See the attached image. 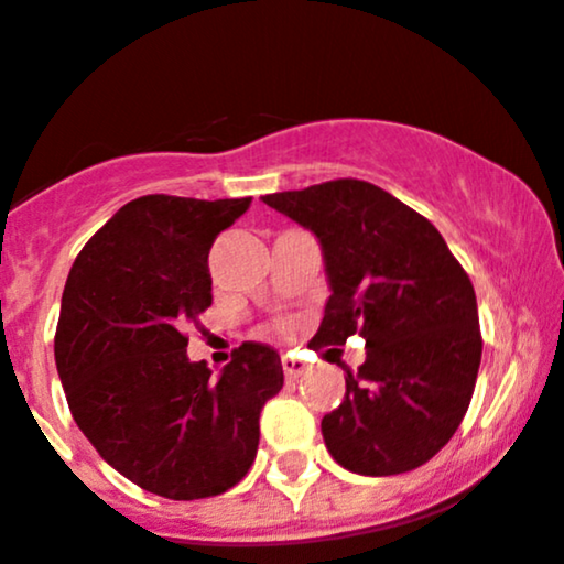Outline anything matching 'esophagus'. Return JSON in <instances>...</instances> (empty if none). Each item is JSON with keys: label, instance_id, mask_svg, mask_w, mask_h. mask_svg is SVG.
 Wrapping results in <instances>:
<instances>
[{"label": "esophagus", "instance_id": "34e87169", "mask_svg": "<svg viewBox=\"0 0 564 564\" xmlns=\"http://www.w3.org/2000/svg\"><path fill=\"white\" fill-rule=\"evenodd\" d=\"M282 370H284V378H288V381H295L301 372L308 370V365L303 362L301 357H293V354H288V357H282Z\"/></svg>", "mask_w": 564, "mask_h": 564}]
</instances>
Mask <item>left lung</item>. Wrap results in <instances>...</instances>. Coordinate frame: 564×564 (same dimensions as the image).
I'll list each match as a JSON object with an SVG mask.
<instances>
[{
  "label": "left lung",
  "mask_w": 564,
  "mask_h": 564,
  "mask_svg": "<svg viewBox=\"0 0 564 564\" xmlns=\"http://www.w3.org/2000/svg\"><path fill=\"white\" fill-rule=\"evenodd\" d=\"M263 202L322 245L333 293L308 346L365 338L344 402L322 419L327 451L365 477L419 469L451 442L477 383L482 335L469 274L421 213L367 181Z\"/></svg>",
  "instance_id": "obj_1"
}]
</instances>
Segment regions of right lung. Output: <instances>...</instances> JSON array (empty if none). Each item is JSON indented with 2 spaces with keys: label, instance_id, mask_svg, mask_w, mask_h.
<instances>
[{
  "label": "right lung",
  "instance_id": "right-lung-1",
  "mask_svg": "<svg viewBox=\"0 0 564 564\" xmlns=\"http://www.w3.org/2000/svg\"><path fill=\"white\" fill-rule=\"evenodd\" d=\"M149 194L119 207L68 271L55 365L68 410L106 464L173 501L220 496L258 453L280 354L242 344L213 378L186 357V327L213 303L207 256L250 207Z\"/></svg>",
  "mask_w": 564,
  "mask_h": 564
}]
</instances>
